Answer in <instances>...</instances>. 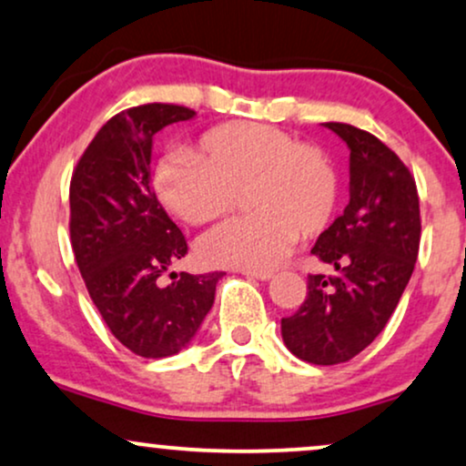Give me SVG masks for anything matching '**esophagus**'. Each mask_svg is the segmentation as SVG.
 Listing matches in <instances>:
<instances>
[{
  "label": "esophagus",
  "mask_w": 466,
  "mask_h": 466,
  "mask_svg": "<svg viewBox=\"0 0 466 466\" xmlns=\"http://www.w3.org/2000/svg\"><path fill=\"white\" fill-rule=\"evenodd\" d=\"M242 274L257 280H269L272 279V272H266V269H242Z\"/></svg>",
  "instance_id": "1"
}]
</instances>
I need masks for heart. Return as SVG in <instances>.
<instances>
[{
    "mask_svg": "<svg viewBox=\"0 0 466 466\" xmlns=\"http://www.w3.org/2000/svg\"><path fill=\"white\" fill-rule=\"evenodd\" d=\"M155 189L189 224L227 216L248 189L255 214L224 222L200 242L214 266L269 269L294 248L298 233L313 238L337 209V172L324 153L296 136L259 123L207 131L200 155L172 153L155 170Z\"/></svg>",
    "mask_w": 466,
    "mask_h": 466,
    "instance_id": "b5f03b06",
    "label": "heart"
}]
</instances>
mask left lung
<instances>
[{
	"mask_svg": "<svg viewBox=\"0 0 466 466\" xmlns=\"http://www.w3.org/2000/svg\"><path fill=\"white\" fill-rule=\"evenodd\" d=\"M324 127L350 148V203L311 255L337 269L309 274L307 300L280 319L291 354L313 365L354 359L380 335L415 269L421 218L410 170L376 136L346 123Z\"/></svg>",
	"mask_w": 466,
	"mask_h": 466,
	"instance_id": "8db88e82",
	"label": "left lung"
}]
</instances>
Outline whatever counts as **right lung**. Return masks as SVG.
<instances>
[{"label":"right lung","instance_id":"right-lung-1","mask_svg":"<svg viewBox=\"0 0 466 466\" xmlns=\"http://www.w3.org/2000/svg\"><path fill=\"white\" fill-rule=\"evenodd\" d=\"M170 103L129 107L107 120L71 179V244L79 272L112 335L145 359H164L192 341L214 304L222 272H164L187 255L181 228L151 186L153 136L194 118Z\"/></svg>","mask_w":466,"mask_h":466}]
</instances>
